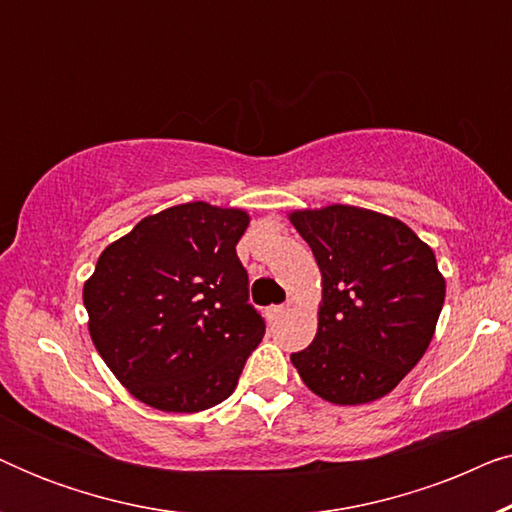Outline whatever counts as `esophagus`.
<instances>
[{
  "instance_id": "34e87169",
  "label": "esophagus",
  "mask_w": 512,
  "mask_h": 512,
  "mask_svg": "<svg viewBox=\"0 0 512 512\" xmlns=\"http://www.w3.org/2000/svg\"><path fill=\"white\" fill-rule=\"evenodd\" d=\"M286 310H289V307H286V305H270L268 307V317L270 319H279Z\"/></svg>"
}]
</instances>
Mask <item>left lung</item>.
<instances>
[{
    "instance_id": "left-lung-1",
    "label": "left lung",
    "mask_w": 512,
    "mask_h": 512,
    "mask_svg": "<svg viewBox=\"0 0 512 512\" xmlns=\"http://www.w3.org/2000/svg\"><path fill=\"white\" fill-rule=\"evenodd\" d=\"M321 272L317 335L293 368L335 405L387 396L431 345L445 303L436 254L394 216L352 205L293 209Z\"/></svg>"
}]
</instances>
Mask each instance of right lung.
Returning a JSON list of instances; mask_svg holds the SVG:
<instances>
[{
    "label": "right lung",
    "mask_w": 512,
    "mask_h": 512,
    "mask_svg": "<svg viewBox=\"0 0 512 512\" xmlns=\"http://www.w3.org/2000/svg\"><path fill=\"white\" fill-rule=\"evenodd\" d=\"M249 221L247 209L202 200L167 207L111 242L83 284L95 349L149 408L226 401L263 340L235 251Z\"/></svg>",
    "instance_id": "right-lung-1"
}]
</instances>
